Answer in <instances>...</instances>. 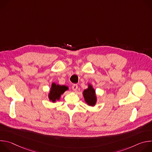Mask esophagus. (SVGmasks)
<instances>
[{
    "instance_id": "1",
    "label": "esophagus",
    "mask_w": 152,
    "mask_h": 152,
    "mask_svg": "<svg viewBox=\"0 0 152 152\" xmlns=\"http://www.w3.org/2000/svg\"><path fill=\"white\" fill-rule=\"evenodd\" d=\"M77 88H78V86H77V84H73L72 85V89H73V91H76Z\"/></svg>"
}]
</instances>
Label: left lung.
Masks as SVG:
<instances>
[{
  "label": "left lung",
  "mask_w": 152,
  "mask_h": 152,
  "mask_svg": "<svg viewBox=\"0 0 152 152\" xmlns=\"http://www.w3.org/2000/svg\"><path fill=\"white\" fill-rule=\"evenodd\" d=\"M83 95L85 102L89 106H94L97 102L96 91L91 84H88V87L83 91Z\"/></svg>",
  "instance_id": "left-lung-1"
}]
</instances>
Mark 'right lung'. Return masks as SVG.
Wrapping results in <instances>:
<instances>
[{"label": "right lung", "mask_w": 152, "mask_h": 152, "mask_svg": "<svg viewBox=\"0 0 152 152\" xmlns=\"http://www.w3.org/2000/svg\"><path fill=\"white\" fill-rule=\"evenodd\" d=\"M69 89L68 86L65 85H59L55 83H52L50 91L49 93V99L50 101L55 102L56 100H59L61 94Z\"/></svg>", "instance_id": "1"}]
</instances>
